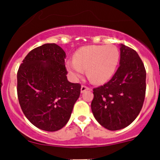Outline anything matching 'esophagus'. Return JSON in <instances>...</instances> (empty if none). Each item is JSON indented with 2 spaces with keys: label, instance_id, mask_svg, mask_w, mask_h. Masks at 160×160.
Wrapping results in <instances>:
<instances>
[{
  "label": "esophagus",
  "instance_id": "obj_1",
  "mask_svg": "<svg viewBox=\"0 0 160 160\" xmlns=\"http://www.w3.org/2000/svg\"><path fill=\"white\" fill-rule=\"evenodd\" d=\"M90 90V88H89L88 87H87V86L85 85L81 86V93H83V92H85L86 90Z\"/></svg>",
  "mask_w": 160,
  "mask_h": 160
}]
</instances>
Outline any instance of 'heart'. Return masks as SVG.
<instances>
[{
  "mask_svg": "<svg viewBox=\"0 0 160 160\" xmlns=\"http://www.w3.org/2000/svg\"><path fill=\"white\" fill-rule=\"evenodd\" d=\"M74 60H68L66 67L74 80L80 78L87 69V76L96 84L110 80L117 70L120 52L114 45H90L80 48Z\"/></svg>",
  "mask_w": 160,
  "mask_h": 160,
  "instance_id": "heart-1",
  "label": "heart"
}]
</instances>
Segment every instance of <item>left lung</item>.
Wrapping results in <instances>:
<instances>
[{"label": "left lung", "mask_w": 160, "mask_h": 160, "mask_svg": "<svg viewBox=\"0 0 160 160\" xmlns=\"http://www.w3.org/2000/svg\"><path fill=\"white\" fill-rule=\"evenodd\" d=\"M147 73L137 51L120 44V67L110 81L93 89L91 110L109 130L123 129L139 115L146 95Z\"/></svg>", "instance_id": "left-lung-1"}]
</instances>
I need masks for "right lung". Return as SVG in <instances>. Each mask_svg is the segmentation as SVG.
Masks as SVG:
<instances>
[{"instance_id": "right-lung-1", "label": "right lung", "mask_w": 160, "mask_h": 160, "mask_svg": "<svg viewBox=\"0 0 160 160\" xmlns=\"http://www.w3.org/2000/svg\"><path fill=\"white\" fill-rule=\"evenodd\" d=\"M66 53L56 43L34 48L18 71V97L25 117L33 125L49 132L68 122L81 86L67 80Z\"/></svg>"}]
</instances>
